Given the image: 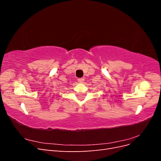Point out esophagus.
Instances as JSON below:
<instances>
[{"label":"esophagus","mask_w":161,"mask_h":161,"mask_svg":"<svg viewBox=\"0 0 161 161\" xmlns=\"http://www.w3.org/2000/svg\"><path fill=\"white\" fill-rule=\"evenodd\" d=\"M78 81L79 82H83L85 81V78H79V79H78Z\"/></svg>","instance_id":"obj_1"}]
</instances>
